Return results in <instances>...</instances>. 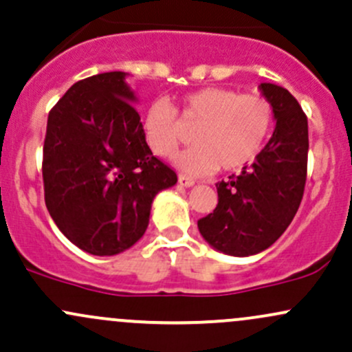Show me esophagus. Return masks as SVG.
Returning a JSON list of instances; mask_svg holds the SVG:
<instances>
[{"label":"esophagus","mask_w":352,"mask_h":352,"mask_svg":"<svg viewBox=\"0 0 352 352\" xmlns=\"http://www.w3.org/2000/svg\"><path fill=\"white\" fill-rule=\"evenodd\" d=\"M177 181H179L181 186H186V188H190V186H192V184H195V179H192V177H190V176H186V175L177 176Z\"/></svg>","instance_id":"34e87169"}]
</instances>
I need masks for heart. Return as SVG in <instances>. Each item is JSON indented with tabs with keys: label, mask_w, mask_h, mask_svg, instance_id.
I'll list each match as a JSON object with an SVG mask.
<instances>
[{
	"label": "heart",
	"mask_w": 352,
	"mask_h": 352,
	"mask_svg": "<svg viewBox=\"0 0 352 352\" xmlns=\"http://www.w3.org/2000/svg\"><path fill=\"white\" fill-rule=\"evenodd\" d=\"M181 123L195 126V144L176 157L179 168L195 175L214 169L230 173L245 168L263 149L274 127V107L263 96L228 87L192 90L176 107L166 99H154L142 114L147 147L160 157L173 156L184 141Z\"/></svg>",
	"instance_id": "b5f03b06"
}]
</instances>
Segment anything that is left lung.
I'll return each mask as SVG.
<instances>
[{"label":"left lung","instance_id":"left-lung-1","mask_svg":"<svg viewBox=\"0 0 352 352\" xmlns=\"http://www.w3.org/2000/svg\"><path fill=\"white\" fill-rule=\"evenodd\" d=\"M277 119L274 135L241 175L217 183L218 205L198 220L217 250L247 256L278 240L296 217L307 179V116L283 87L260 85Z\"/></svg>","mask_w":352,"mask_h":352}]
</instances>
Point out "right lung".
Masks as SVG:
<instances>
[{"label": "right lung", "instance_id": "1", "mask_svg": "<svg viewBox=\"0 0 352 352\" xmlns=\"http://www.w3.org/2000/svg\"><path fill=\"white\" fill-rule=\"evenodd\" d=\"M124 72L74 84L48 114L43 142L45 205L74 245L116 255L144 235L151 203L176 184L154 156Z\"/></svg>", "mask_w": 352, "mask_h": 352}]
</instances>
